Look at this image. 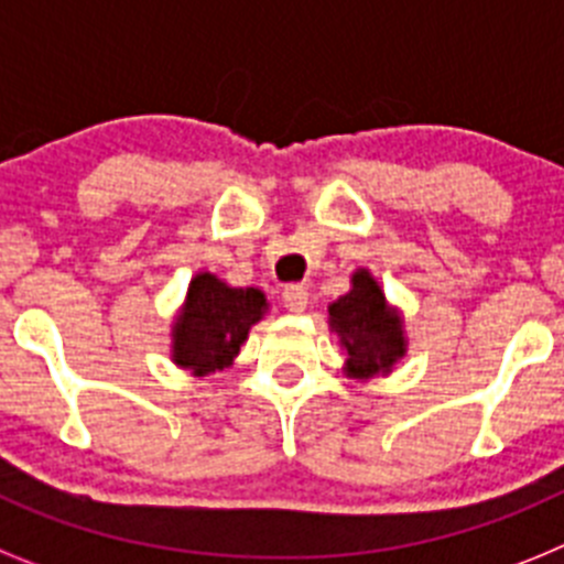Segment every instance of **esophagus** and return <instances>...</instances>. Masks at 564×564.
Instances as JSON below:
<instances>
[{"label": "esophagus", "mask_w": 564, "mask_h": 564, "mask_svg": "<svg viewBox=\"0 0 564 564\" xmlns=\"http://www.w3.org/2000/svg\"><path fill=\"white\" fill-rule=\"evenodd\" d=\"M307 299H311V293H307L305 285H288L285 291H282V305L291 313H305Z\"/></svg>", "instance_id": "obj_1"}]
</instances>
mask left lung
Returning <instances> with one entry per match:
<instances>
[{
    "label": "left lung",
    "instance_id": "1",
    "mask_svg": "<svg viewBox=\"0 0 564 564\" xmlns=\"http://www.w3.org/2000/svg\"><path fill=\"white\" fill-rule=\"evenodd\" d=\"M327 327L341 344L344 376L356 381L390 376L410 350L401 307L387 299L370 268H356L350 291L327 305Z\"/></svg>",
    "mask_w": 564,
    "mask_h": 564
}]
</instances>
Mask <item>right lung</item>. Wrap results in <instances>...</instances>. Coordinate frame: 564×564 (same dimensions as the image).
<instances>
[{
	"instance_id": "obj_1",
	"label": "right lung",
	"mask_w": 564,
	"mask_h": 564,
	"mask_svg": "<svg viewBox=\"0 0 564 564\" xmlns=\"http://www.w3.org/2000/svg\"><path fill=\"white\" fill-rule=\"evenodd\" d=\"M268 311L271 305L259 288H231L217 273L197 271L172 316L169 358L194 378L226 370Z\"/></svg>"
}]
</instances>
